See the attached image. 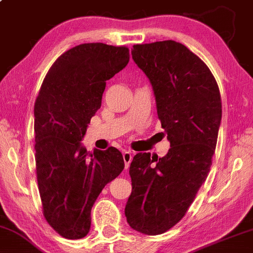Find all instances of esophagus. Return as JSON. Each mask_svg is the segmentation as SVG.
Segmentation results:
<instances>
[{
  "label": "esophagus",
  "instance_id": "1",
  "mask_svg": "<svg viewBox=\"0 0 253 253\" xmlns=\"http://www.w3.org/2000/svg\"><path fill=\"white\" fill-rule=\"evenodd\" d=\"M123 160H124V164H126V169L127 170V168L130 167V163L132 161V152L126 150L123 152Z\"/></svg>",
  "mask_w": 253,
  "mask_h": 253
}]
</instances>
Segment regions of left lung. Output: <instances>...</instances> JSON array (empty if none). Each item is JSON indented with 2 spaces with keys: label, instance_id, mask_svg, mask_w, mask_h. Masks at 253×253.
I'll return each mask as SVG.
<instances>
[{
  "label": "left lung",
  "instance_id": "left-lung-1",
  "mask_svg": "<svg viewBox=\"0 0 253 253\" xmlns=\"http://www.w3.org/2000/svg\"><path fill=\"white\" fill-rule=\"evenodd\" d=\"M131 55L150 81L170 149L162 158L150 152L133 157L129 170L132 191L124 212L133 230L156 236L182 219L207 179L222 99L208 65L182 43L136 44Z\"/></svg>",
  "mask_w": 253,
  "mask_h": 253
}]
</instances>
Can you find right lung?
Here are the masks:
<instances>
[{"mask_svg":"<svg viewBox=\"0 0 253 253\" xmlns=\"http://www.w3.org/2000/svg\"><path fill=\"white\" fill-rule=\"evenodd\" d=\"M129 58L126 46H74L51 65L36 98L35 161L43 214L64 238L88 235L93 203L124 169L116 148L90 154L81 142L101 108L107 81L124 69Z\"/></svg>","mask_w":253,"mask_h":253,"instance_id":"1","label":"right lung"}]
</instances>
